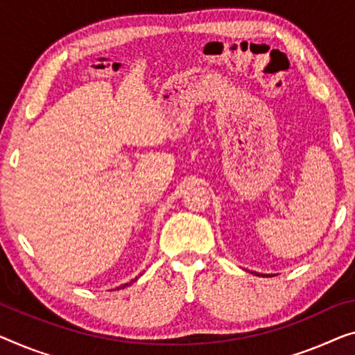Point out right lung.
<instances>
[{"label": "right lung", "mask_w": 355, "mask_h": 355, "mask_svg": "<svg viewBox=\"0 0 355 355\" xmlns=\"http://www.w3.org/2000/svg\"><path fill=\"white\" fill-rule=\"evenodd\" d=\"M135 280H137V277H135V279H132L129 284H124V285H121V287H118V288H125V287H129V285H130L132 282H135Z\"/></svg>", "instance_id": "1"}]
</instances>
